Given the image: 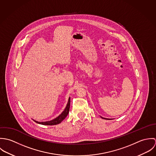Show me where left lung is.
I'll return each instance as SVG.
<instances>
[{"mask_svg": "<svg viewBox=\"0 0 156 156\" xmlns=\"http://www.w3.org/2000/svg\"><path fill=\"white\" fill-rule=\"evenodd\" d=\"M102 118V117H101ZM103 118V119H107V118Z\"/></svg>", "mask_w": 156, "mask_h": 156, "instance_id": "1", "label": "left lung"}]
</instances>
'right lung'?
Wrapping results in <instances>:
<instances>
[{
	"label": "right lung",
	"instance_id": "1",
	"mask_svg": "<svg viewBox=\"0 0 156 156\" xmlns=\"http://www.w3.org/2000/svg\"><path fill=\"white\" fill-rule=\"evenodd\" d=\"M69 106H70V98H69L68 99V101L67 103V106L65 109V110L63 111V112L57 118H56L55 119L50 121H46V122H38L37 121L34 120L35 122L42 124V125H47V126H52V125H56L58 124L59 123H61L66 117H67L69 111Z\"/></svg>",
	"mask_w": 156,
	"mask_h": 156
}]
</instances>
